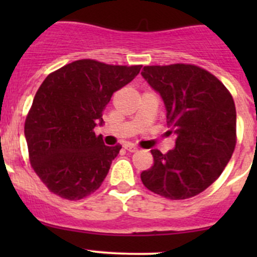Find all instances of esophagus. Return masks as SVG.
I'll list each match as a JSON object with an SVG mask.
<instances>
[{
	"label": "esophagus",
	"mask_w": 257,
	"mask_h": 257,
	"mask_svg": "<svg viewBox=\"0 0 257 257\" xmlns=\"http://www.w3.org/2000/svg\"><path fill=\"white\" fill-rule=\"evenodd\" d=\"M124 149L128 150V152H131V153H134V152H137V150H138V148H137L136 145H133V144H125V145H124Z\"/></svg>",
	"instance_id": "obj_1"
}]
</instances>
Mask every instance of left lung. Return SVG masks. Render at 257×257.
Instances as JSON below:
<instances>
[{
	"label": "left lung",
	"instance_id": "left-lung-1",
	"mask_svg": "<svg viewBox=\"0 0 257 257\" xmlns=\"http://www.w3.org/2000/svg\"><path fill=\"white\" fill-rule=\"evenodd\" d=\"M142 76L160 93L175 148L150 150L154 163L141 179L154 194L184 200L209 188L236 145V109L231 93L214 74L195 64L144 66Z\"/></svg>",
	"mask_w": 257,
	"mask_h": 257
}]
</instances>
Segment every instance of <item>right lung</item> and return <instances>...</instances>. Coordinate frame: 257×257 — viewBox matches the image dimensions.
Wrapping results in <instances>:
<instances>
[{
	"label": "right lung",
	"mask_w": 257,
	"mask_h": 257,
	"mask_svg": "<svg viewBox=\"0 0 257 257\" xmlns=\"http://www.w3.org/2000/svg\"><path fill=\"white\" fill-rule=\"evenodd\" d=\"M142 66L78 59L49 73L25 121L32 169L51 193L80 200L94 193L121 145L107 147L94 126L113 93L136 78Z\"/></svg>",
	"instance_id": "1"
}]
</instances>
